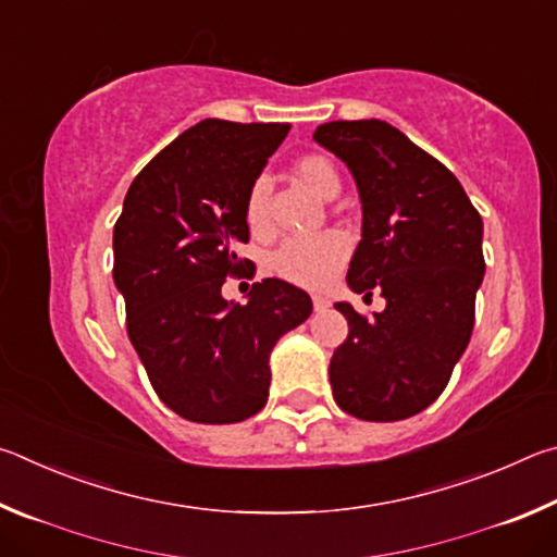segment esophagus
Here are the masks:
<instances>
[{"instance_id": "34e87169", "label": "esophagus", "mask_w": 557, "mask_h": 557, "mask_svg": "<svg viewBox=\"0 0 557 557\" xmlns=\"http://www.w3.org/2000/svg\"><path fill=\"white\" fill-rule=\"evenodd\" d=\"M312 305H314L317 312H326V309H329V299L322 297V295H314V297H312Z\"/></svg>"}]
</instances>
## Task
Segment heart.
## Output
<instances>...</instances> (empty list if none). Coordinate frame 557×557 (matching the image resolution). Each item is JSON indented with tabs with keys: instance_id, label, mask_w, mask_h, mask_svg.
Instances as JSON below:
<instances>
[{
	"instance_id": "1",
	"label": "heart",
	"mask_w": 557,
	"mask_h": 557,
	"mask_svg": "<svg viewBox=\"0 0 557 557\" xmlns=\"http://www.w3.org/2000/svg\"><path fill=\"white\" fill-rule=\"evenodd\" d=\"M295 176L301 184L312 188L322 199H334L342 188V176L334 162L324 154H307L295 164ZM268 199H270V182L265 176H258L248 191L245 201V221H248L252 233L268 231ZM348 252V243L342 233L326 231L314 238H292L277 248L272 258V268L277 275L301 287L319 289L344 265Z\"/></svg>"
}]
</instances>
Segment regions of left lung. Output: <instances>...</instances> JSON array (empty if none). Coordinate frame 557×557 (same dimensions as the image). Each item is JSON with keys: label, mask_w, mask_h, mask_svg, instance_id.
I'll use <instances>...</instances> for the list:
<instances>
[{"label": "left lung", "mask_w": 557, "mask_h": 557, "mask_svg": "<svg viewBox=\"0 0 557 557\" xmlns=\"http://www.w3.org/2000/svg\"><path fill=\"white\" fill-rule=\"evenodd\" d=\"M314 139L361 196L348 287L385 299L371 319L336 301L348 336L329 363L334 400L358 420H405L440 398L469 344L486 270L482 215L457 176L388 122H326Z\"/></svg>", "instance_id": "8db88e82"}]
</instances>
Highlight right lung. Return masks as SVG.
<instances>
[{
	"instance_id": "add662e5",
	"label": "right lung",
	"mask_w": 557,
	"mask_h": 557,
	"mask_svg": "<svg viewBox=\"0 0 557 557\" xmlns=\"http://www.w3.org/2000/svg\"><path fill=\"white\" fill-rule=\"evenodd\" d=\"M285 122L201 120L127 188L112 233V277L127 336L159 398L184 420L231 425L268 403L270 351L312 314L305 289L256 282L248 305L223 299L225 277L252 270L245 201Z\"/></svg>"
}]
</instances>
